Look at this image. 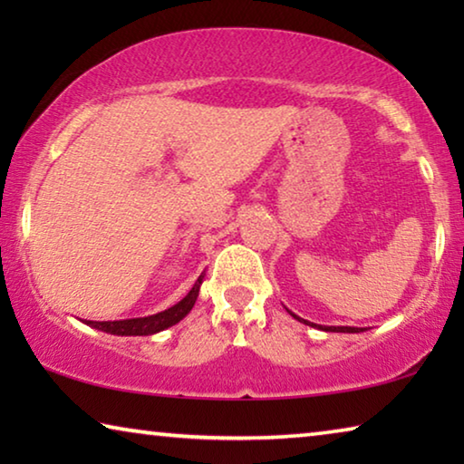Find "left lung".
Instances as JSON below:
<instances>
[{
  "mask_svg": "<svg viewBox=\"0 0 464 464\" xmlns=\"http://www.w3.org/2000/svg\"><path fill=\"white\" fill-rule=\"evenodd\" d=\"M290 313V311H288ZM290 315H293L295 319H298L301 321V324H304V325H311V327H317V329H324V332H340V334H360V332H364L362 327H345V325H317V324H311V321H307V319H301L298 315H295V313H290Z\"/></svg>",
  "mask_w": 464,
  "mask_h": 464,
  "instance_id": "left-lung-1",
  "label": "left lung"
}]
</instances>
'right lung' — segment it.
Returning <instances> with one entry per match:
<instances>
[{
  "instance_id": "right-lung-1",
  "label": "right lung",
  "mask_w": 464,
  "mask_h": 464,
  "mask_svg": "<svg viewBox=\"0 0 464 464\" xmlns=\"http://www.w3.org/2000/svg\"><path fill=\"white\" fill-rule=\"evenodd\" d=\"M202 285V276L194 282L190 293H188L182 301L176 303L174 307H169L161 313L149 317H137V319H122V321H85V324L100 329V332L112 334V335H151L157 332H163L171 325H176L178 321H182L188 313L192 311L196 298H198Z\"/></svg>"
}]
</instances>
